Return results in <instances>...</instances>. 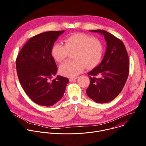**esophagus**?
<instances>
[{
  "instance_id": "esophagus-1",
  "label": "esophagus",
  "mask_w": 146,
  "mask_h": 146,
  "mask_svg": "<svg viewBox=\"0 0 146 146\" xmlns=\"http://www.w3.org/2000/svg\"><path fill=\"white\" fill-rule=\"evenodd\" d=\"M77 78H78L77 77H75V78H69V80H70V82H72V81H74V80H76Z\"/></svg>"
}]
</instances>
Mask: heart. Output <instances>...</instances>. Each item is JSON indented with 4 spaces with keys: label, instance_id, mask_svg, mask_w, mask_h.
I'll return each instance as SVG.
<instances>
[{
    "label": "heart",
    "instance_id": "obj_1",
    "mask_svg": "<svg viewBox=\"0 0 146 146\" xmlns=\"http://www.w3.org/2000/svg\"><path fill=\"white\" fill-rule=\"evenodd\" d=\"M64 42L65 45L55 44L52 50L53 57L59 62L68 57L69 52L76 51L75 60L67 61L60 66V71L63 76L75 77L83 71L85 66L91 68L100 62L104 48L98 39L83 33H76L66 37Z\"/></svg>",
    "mask_w": 146,
    "mask_h": 146
}]
</instances>
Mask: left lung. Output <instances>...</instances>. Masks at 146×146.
Instances as JSON below:
<instances>
[{"mask_svg": "<svg viewBox=\"0 0 146 146\" xmlns=\"http://www.w3.org/2000/svg\"><path fill=\"white\" fill-rule=\"evenodd\" d=\"M104 36L106 50L101 63L88 73L90 84L87 96L96 103H107L123 90L129 72V60L123 42L102 30H90ZM98 75L99 78L95 76Z\"/></svg>", "mask_w": 146, "mask_h": 146, "instance_id": "8db88e82", "label": "left lung"}]
</instances>
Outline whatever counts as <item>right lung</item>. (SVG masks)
Here are the masks:
<instances>
[{"label": "right lung", "instance_id": "obj_1", "mask_svg": "<svg viewBox=\"0 0 146 146\" xmlns=\"http://www.w3.org/2000/svg\"><path fill=\"white\" fill-rule=\"evenodd\" d=\"M64 32L51 31L32 37L24 45L16 59V68L21 86L35 104L52 106L62 98L69 82L67 78L55 76L57 67L52 56L54 42Z\"/></svg>", "mask_w": 146, "mask_h": 146}]
</instances>
